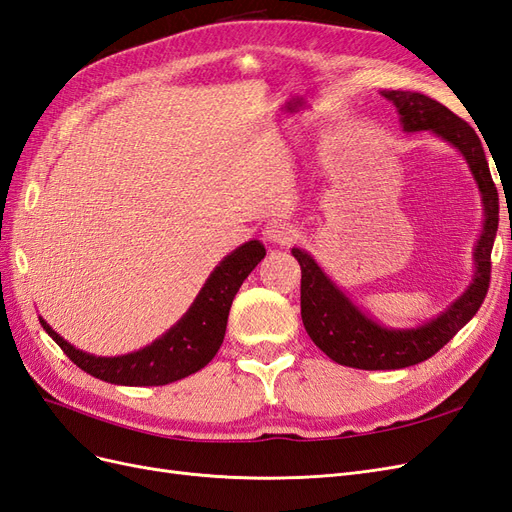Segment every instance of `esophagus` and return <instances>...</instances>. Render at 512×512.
Wrapping results in <instances>:
<instances>
[{
  "label": "esophagus",
  "mask_w": 512,
  "mask_h": 512,
  "mask_svg": "<svg viewBox=\"0 0 512 512\" xmlns=\"http://www.w3.org/2000/svg\"><path fill=\"white\" fill-rule=\"evenodd\" d=\"M264 236L268 242L272 244H281V246H287L294 242L298 238V229L291 225V223H285V221H274L270 223L266 229H264Z\"/></svg>",
  "instance_id": "34e87169"
}]
</instances>
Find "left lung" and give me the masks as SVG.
<instances>
[{
    "mask_svg": "<svg viewBox=\"0 0 512 512\" xmlns=\"http://www.w3.org/2000/svg\"><path fill=\"white\" fill-rule=\"evenodd\" d=\"M394 102L401 124L407 133L433 130L465 156L474 178L478 182L485 203V231L476 248V274L470 289L431 324L416 330H386L369 317H364L341 291L334 287L328 276L300 248H294V257L302 268L300 281V313L302 324L313 343L345 367L364 371L405 369L425 362L455 337L470 321L491 283V248L500 223V197L493 184L487 156L474 128L461 120L440 102L418 92H382Z\"/></svg>",
    "mask_w": 512,
    "mask_h": 512,
    "instance_id": "1",
    "label": "left lung"
}]
</instances>
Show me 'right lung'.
<instances>
[{
    "label": "right lung",
    "mask_w": 512,
    "mask_h": 512,
    "mask_svg": "<svg viewBox=\"0 0 512 512\" xmlns=\"http://www.w3.org/2000/svg\"><path fill=\"white\" fill-rule=\"evenodd\" d=\"M264 255L266 248L257 240L236 248L210 274L208 283L203 285L197 300L178 324L165 337L135 354L96 358L66 343L42 317L40 324L81 371L102 379V382L120 386H165L178 382V379L206 367L216 356L225 339L233 296L238 294L240 285Z\"/></svg>",
    "instance_id": "right-lung-1"
}]
</instances>
